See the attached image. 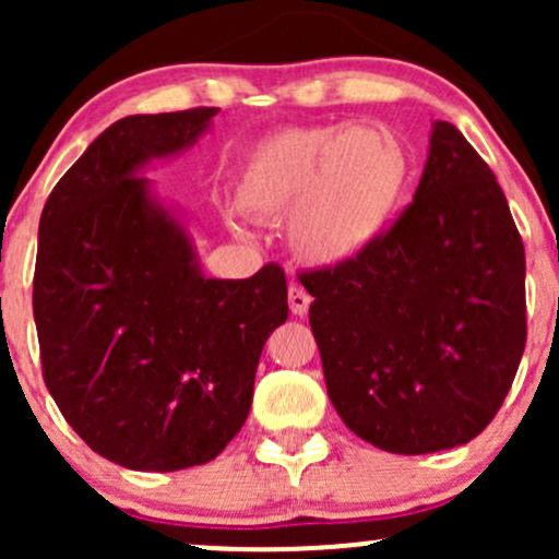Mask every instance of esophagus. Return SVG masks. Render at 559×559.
<instances>
[{
  "instance_id": "esophagus-1",
  "label": "esophagus",
  "mask_w": 559,
  "mask_h": 559,
  "mask_svg": "<svg viewBox=\"0 0 559 559\" xmlns=\"http://www.w3.org/2000/svg\"><path fill=\"white\" fill-rule=\"evenodd\" d=\"M310 294L305 292V288L299 286H292L288 288V310H292V316L297 318H305L307 310H310Z\"/></svg>"
}]
</instances>
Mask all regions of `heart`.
I'll return each instance as SVG.
<instances>
[{
	"instance_id": "1",
	"label": "heart",
	"mask_w": 559,
	"mask_h": 559,
	"mask_svg": "<svg viewBox=\"0 0 559 559\" xmlns=\"http://www.w3.org/2000/svg\"><path fill=\"white\" fill-rule=\"evenodd\" d=\"M409 181L402 141L381 126H294L243 159V213L278 223L301 262L331 267L360 258L389 228Z\"/></svg>"
}]
</instances>
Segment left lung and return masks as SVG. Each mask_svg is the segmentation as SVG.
I'll return each mask as SVG.
<instances>
[{
	"label": "left lung",
	"mask_w": 559,
	"mask_h": 559,
	"mask_svg": "<svg viewBox=\"0 0 559 559\" xmlns=\"http://www.w3.org/2000/svg\"><path fill=\"white\" fill-rule=\"evenodd\" d=\"M299 284L333 407L368 444L441 452L499 413L525 349V249L452 123L433 126L418 191L381 239Z\"/></svg>",
	"instance_id": "obj_1"
}]
</instances>
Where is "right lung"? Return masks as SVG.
Wrapping results in <instances>:
<instances>
[{"mask_svg": "<svg viewBox=\"0 0 559 559\" xmlns=\"http://www.w3.org/2000/svg\"><path fill=\"white\" fill-rule=\"evenodd\" d=\"M217 107L131 115L102 131L44 204L34 273L41 373L62 418L131 471L215 460L241 431L286 273H199L189 236L139 168L194 144Z\"/></svg>", "mask_w": 559, "mask_h": 559, "instance_id": "right-lung-1", "label": "right lung"}]
</instances>
